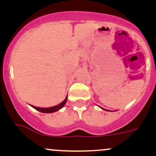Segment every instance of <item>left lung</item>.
Wrapping results in <instances>:
<instances>
[{"label":"left lung","instance_id":"left-lung-1","mask_svg":"<svg viewBox=\"0 0 156 156\" xmlns=\"http://www.w3.org/2000/svg\"><path fill=\"white\" fill-rule=\"evenodd\" d=\"M106 111H107V110H106Z\"/></svg>","mask_w":156,"mask_h":156}]
</instances>
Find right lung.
Masks as SVG:
<instances>
[{
  "mask_svg": "<svg viewBox=\"0 0 156 156\" xmlns=\"http://www.w3.org/2000/svg\"><path fill=\"white\" fill-rule=\"evenodd\" d=\"M66 101H67V96H66V99L64 100V101H62V103H60V104H58V105H56V106L51 107V108H37V107H34V106H31V107L35 108V110H37V111H40V112H42V113H53V112H55V111H58L59 109H61V108H62V107L65 105V104L66 103Z\"/></svg>",
  "mask_w": 156,
  "mask_h": 156,
  "instance_id": "right-lung-1",
  "label": "right lung"
}]
</instances>
